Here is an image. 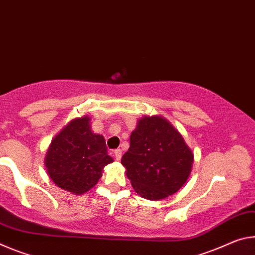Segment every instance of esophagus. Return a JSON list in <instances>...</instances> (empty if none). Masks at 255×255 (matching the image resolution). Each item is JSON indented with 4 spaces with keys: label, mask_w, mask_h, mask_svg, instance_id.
I'll return each instance as SVG.
<instances>
[{
    "label": "esophagus",
    "mask_w": 255,
    "mask_h": 255,
    "mask_svg": "<svg viewBox=\"0 0 255 255\" xmlns=\"http://www.w3.org/2000/svg\"><path fill=\"white\" fill-rule=\"evenodd\" d=\"M114 155H115L116 160H121V158H122V150L121 149L114 150Z\"/></svg>",
    "instance_id": "1"
}]
</instances>
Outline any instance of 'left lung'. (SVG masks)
<instances>
[{
  "label": "left lung",
  "mask_w": 255,
  "mask_h": 255,
  "mask_svg": "<svg viewBox=\"0 0 255 255\" xmlns=\"http://www.w3.org/2000/svg\"><path fill=\"white\" fill-rule=\"evenodd\" d=\"M193 158L181 133L162 116L155 115L137 121L121 162L136 193L156 201L185 184Z\"/></svg>",
  "instance_id": "8db88e82"
}]
</instances>
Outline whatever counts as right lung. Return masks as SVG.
Returning a JSON list of instances; mask_svg holds the SVG:
<instances>
[{"label": "right lung", "instance_id": "right-lung-1", "mask_svg": "<svg viewBox=\"0 0 255 255\" xmlns=\"http://www.w3.org/2000/svg\"><path fill=\"white\" fill-rule=\"evenodd\" d=\"M111 162L105 139L91 131L88 116L71 121L52 140L45 157L52 181L77 195L97 184L104 167Z\"/></svg>", "mask_w": 255, "mask_h": 255}]
</instances>
